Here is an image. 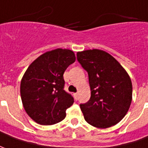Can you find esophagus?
<instances>
[{
  "mask_svg": "<svg viewBox=\"0 0 148 148\" xmlns=\"http://www.w3.org/2000/svg\"><path fill=\"white\" fill-rule=\"evenodd\" d=\"M73 95H74V98H75V99L77 101V100H78V92H76V93H74Z\"/></svg>",
  "mask_w": 148,
  "mask_h": 148,
  "instance_id": "obj_1",
  "label": "esophagus"
}]
</instances>
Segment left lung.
<instances>
[{
  "instance_id": "1",
  "label": "left lung",
  "mask_w": 148,
  "mask_h": 148,
  "mask_svg": "<svg viewBox=\"0 0 148 148\" xmlns=\"http://www.w3.org/2000/svg\"><path fill=\"white\" fill-rule=\"evenodd\" d=\"M77 60L88 75L89 101L80 104L88 124L108 128L127 114L132 101V83L123 66L109 53L98 49L77 52Z\"/></svg>"
}]
</instances>
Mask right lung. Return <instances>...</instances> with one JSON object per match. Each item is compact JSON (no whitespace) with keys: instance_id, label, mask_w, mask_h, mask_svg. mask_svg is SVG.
Returning a JSON list of instances; mask_svg holds the SVG:
<instances>
[{"instance_id":"obj_1","label":"right lung","mask_w":148,"mask_h":148,"mask_svg":"<svg viewBox=\"0 0 148 148\" xmlns=\"http://www.w3.org/2000/svg\"><path fill=\"white\" fill-rule=\"evenodd\" d=\"M76 61L68 49H55L41 55L29 65L20 86L25 112L40 125H53L66 117V110L74 99L64 89V75Z\"/></svg>"}]
</instances>
